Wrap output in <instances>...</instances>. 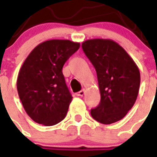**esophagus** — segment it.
Wrapping results in <instances>:
<instances>
[{
	"label": "esophagus",
	"instance_id": "34e87169",
	"mask_svg": "<svg viewBox=\"0 0 157 157\" xmlns=\"http://www.w3.org/2000/svg\"><path fill=\"white\" fill-rule=\"evenodd\" d=\"M84 94H85V90L84 89H82V90H81V91H80V92H78V93H76V96H81V97H82V96H83V95H84Z\"/></svg>",
	"mask_w": 157,
	"mask_h": 157
}]
</instances>
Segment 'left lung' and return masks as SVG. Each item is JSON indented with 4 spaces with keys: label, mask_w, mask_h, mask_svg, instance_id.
<instances>
[{
    "label": "left lung",
    "mask_w": 157,
    "mask_h": 157,
    "mask_svg": "<svg viewBox=\"0 0 157 157\" xmlns=\"http://www.w3.org/2000/svg\"><path fill=\"white\" fill-rule=\"evenodd\" d=\"M82 49L97 72L100 104L91 116L102 124L121 120L134 105L140 86L139 67L124 48L110 39H90Z\"/></svg>",
    "instance_id": "obj_1"
}]
</instances>
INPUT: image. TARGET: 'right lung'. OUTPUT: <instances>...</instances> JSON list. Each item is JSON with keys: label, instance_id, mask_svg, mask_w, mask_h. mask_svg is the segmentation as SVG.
Masks as SVG:
<instances>
[{"label": "right lung", "instance_id": "add662e5", "mask_svg": "<svg viewBox=\"0 0 157 157\" xmlns=\"http://www.w3.org/2000/svg\"><path fill=\"white\" fill-rule=\"evenodd\" d=\"M80 48L70 40H48L37 45L19 70L17 90L24 109L39 124L52 126L63 120L72 96L63 66Z\"/></svg>", "mask_w": 157, "mask_h": 157}]
</instances>
